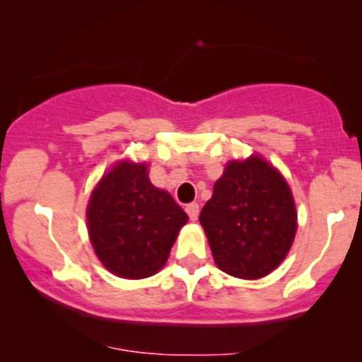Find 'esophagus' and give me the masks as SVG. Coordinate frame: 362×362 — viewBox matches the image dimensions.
Wrapping results in <instances>:
<instances>
[{
  "label": "esophagus",
  "mask_w": 362,
  "mask_h": 362,
  "mask_svg": "<svg viewBox=\"0 0 362 362\" xmlns=\"http://www.w3.org/2000/svg\"><path fill=\"white\" fill-rule=\"evenodd\" d=\"M185 211H187V214H189V218L192 219V221H195L199 216V204L197 202H190V204L185 206Z\"/></svg>",
  "instance_id": "obj_1"
}]
</instances>
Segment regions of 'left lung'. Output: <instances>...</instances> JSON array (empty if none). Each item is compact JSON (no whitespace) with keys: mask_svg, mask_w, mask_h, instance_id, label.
Here are the masks:
<instances>
[{"mask_svg":"<svg viewBox=\"0 0 362 362\" xmlns=\"http://www.w3.org/2000/svg\"><path fill=\"white\" fill-rule=\"evenodd\" d=\"M199 221L216 265L240 279L272 272L288 255L298 226L289 185L260 156L226 165Z\"/></svg>","mask_w":362,"mask_h":362,"instance_id":"8db88e82","label":"left lung"}]
</instances>
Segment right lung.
<instances>
[{
	"label": "right lung",
	"instance_id": "obj_1",
	"mask_svg": "<svg viewBox=\"0 0 362 362\" xmlns=\"http://www.w3.org/2000/svg\"><path fill=\"white\" fill-rule=\"evenodd\" d=\"M148 167L122 161L90 197L86 221L95 253L115 276L143 279L167 262L185 211L148 178Z\"/></svg>",
	"mask_w": 362,
	"mask_h": 362
}]
</instances>
